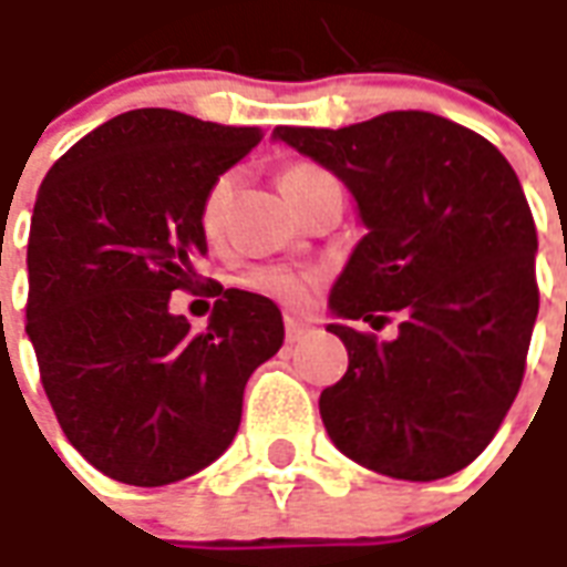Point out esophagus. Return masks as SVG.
Returning <instances> with one entry per match:
<instances>
[{"instance_id": "34e87169", "label": "esophagus", "mask_w": 567, "mask_h": 567, "mask_svg": "<svg viewBox=\"0 0 567 567\" xmlns=\"http://www.w3.org/2000/svg\"><path fill=\"white\" fill-rule=\"evenodd\" d=\"M284 329H287V341H302L305 336L311 332V327H308V323H302V320H296V317H287Z\"/></svg>"}]
</instances>
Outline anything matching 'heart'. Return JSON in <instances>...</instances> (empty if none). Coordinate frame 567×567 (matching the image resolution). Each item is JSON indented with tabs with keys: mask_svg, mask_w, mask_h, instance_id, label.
Masks as SVG:
<instances>
[{
	"mask_svg": "<svg viewBox=\"0 0 567 567\" xmlns=\"http://www.w3.org/2000/svg\"><path fill=\"white\" fill-rule=\"evenodd\" d=\"M323 171L320 167H311V164H292L280 174V186L287 192V198L296 195V188L308 183L311 176H320ZM228 195H231V176H219L207 195L200 200V228L213 235L219 223H223V210H226ZM317 275H308V271H292V268H280V265H265V268H252L250 275L244 277V287L252 292H259L271 302L284 305V308H302V305L311 302V292H315Z\"/></svg>",
	"mask_w": 567,
	"mask_h": 567,
	"instance_id": "heart-1",
	"label": "heart"
}]
</instances>
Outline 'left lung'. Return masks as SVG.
<instances>
[{
	"instance_id": "8db88e82",
	"label": "left lung",
	"mask_w": 567,
	"mask_h": 567,
	"mask_svg": "<svg viewBox=\"0 0 567 567\" xmlns=\"http://www.w3.org/2000/svg\"><path fill=\"white\" fill-rule=\"evenodd\" d=\"M275 140L339 176L367 235L329 292L348 372L320 393L341 455L412 483L464 470L516 400L537 320L532 210L488 140L431 112L351 127H277ZM391 342L347 327L378 326Z\"/></svg>"
}]
</instances>
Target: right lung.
Wrapping results in <instances>:
<instances>
[{
    "instance_id": "obj_1",
    "label": "right lung",
    "mask_w": 567,
    "mask_h": 567,
    "mask_svg": "<svg viewBox=\"0 0 567 567\" xmlns=\"http://www.w3.org/2000/svg\"><path fill=\"white\" fill-rule=\"evenodd\" d=\"M259 127L134 110L79 140L39 186L27 336L60 427L127 485H171L226 452L244 388L284 344L271 299L223 290L204 332L171 311L207 252L200 200Z\"/></svg>"
}]
</instances>
